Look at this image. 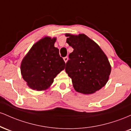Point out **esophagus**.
I'll use <instances>...</instances> for the list:
<instances>
[{
  "instance_id": "1",
  "label": "esophagus",
  "mask_w": 131,
  "mask_h": 131,
  "mask_svg": "<svg viewBox=\"0 0 131 131\" xmlns=\"http://www.w3.org/2000/svg\"><path fill=\"white\" fill-rule=\"evenodd\" d=\"M63 60H64V62H65V63H67V61H68V58L67 57H64V58H63Z\"/></svg>"
}]
</instances>
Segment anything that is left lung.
I'll list each match as a JSON object with an SVG mask.
<instances>
[{"label": "left lung", "mask_w": 131, "mask_h": 131, "mask_svg": "<svg viewBox=\"0 0 131 131\" xmlns=\"http://www.w3.org/2000/svg\"><path fill=\"white\" fill-rule=\"evenodd\" d=\"M65 36L67 42L74 49L65 68L73 88L81 94H94L108 81L112 70L108 59L99 45L84 34Z\"/></svg>", "instance_id": "8db88e82"}]
</instances>
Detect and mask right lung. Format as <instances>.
<instances>
[{
    "instance_id": "obj_1",
    "label": "right lung",
    "mask_w": 131,
    "mask_h": 131,
    "mask_svg": "<svg viewBox=\"0 0 131 131\" xmlns=\"http://www.w3.org/2000/svg\"><path fill=\"white\" fill-rule=\"evenodd\" d=\"M56 37L46 36L36 42L22 60L21 74L27 85L37 91L48 89L65 63L55 47Z\"/></svg>"
}]
</instances>
